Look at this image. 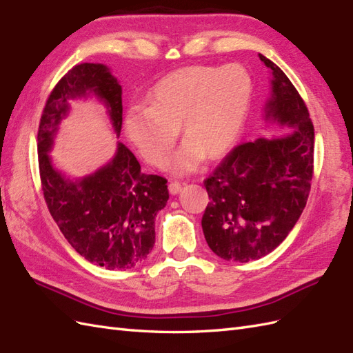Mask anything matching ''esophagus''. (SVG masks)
I'll list each match as a JSON object with an SVG mask.
<instances>
[{
	"label": "esophagus",
	"instance_id": "esophagus-1",
	"mask_svg": "<svg viewBox=\"0 0 353 353\" xmlns=\"http://www.w3.org/2000/svg\"><path fill=\"white\" fill-rule=\"evenodd\" d=\"M181 183H178V181H172L170 184H169V192H170V194H176V193H179L181 192Z\"/></svg>",
	"mask_w": 353,
	"mask_h": 353
}]
</instances>
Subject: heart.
Returning a JSON list of instances; mask_svg holds the SVG:
<instances>
[{
	"mask_svg": "<svg viewBox=\"0 0 353 353\" xmlns=\"http://www.w3.org/2000/svg\"><path fill=\"white\" fill-rule=\"evenodd\" d=\"M252 100V79L241 65H192L160 79L147 96L148 106L125 115V133L150 165L163 168L178 137L185 141L170 161L187 174L206 159H220L234 147Z\"/></svg>",
	"mask_w": 353,
	"mask_h": 353,
	"instance_id": "b5f03b06",
	"label": "heart"
}]
</instances>
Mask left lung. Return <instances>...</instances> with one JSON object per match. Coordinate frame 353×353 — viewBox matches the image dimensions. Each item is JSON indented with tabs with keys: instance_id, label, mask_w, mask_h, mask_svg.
<instances>
[{
	"instance_id": "left-lung-1",
	"label": "left lung",
	"mask_w": 353,
	"mask_h": 353,
	"mask_svg": "<svg viewBox=\"0 0 353 353\" xmlns=\"http://www.w3.org/2000/svg\"><path fill=\"white\" fill-rule=\"evenodd\" d=\"M259 58L272 72L265 119L294 132L236 145L203 181L210 196L202 217L206 243L225 261L241 263L261 259L285 241L313 178L314 127L305 103L279 65Z\"/></svg>"
}]
</instances>
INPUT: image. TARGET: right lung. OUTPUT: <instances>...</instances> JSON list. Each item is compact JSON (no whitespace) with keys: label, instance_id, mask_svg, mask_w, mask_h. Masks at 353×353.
Segmentation results:
<instances>
[{"label":"right lung","instance_id":"right-lung-1","mask_svg":"<svg viewBox=\"0 0 353 353\" xmlns=\"http://www.w3.org/2000/svg\"><path fill=\"white\" fill-rule=\"evenodd\" d=\"M99 97L109 109L117 134L123 125L121 85L103 64L70 68L50 91L37 133L41 190L50 216L74 250L106 270H128L147 259L156 243L154 221L169 199L166 178L145 175L139 161L119 142L115 157L96 174L70 181L54 168L48 152L68 100Z\"/></svg>","mask_w":353,"mask_h":353}]
</instances>
